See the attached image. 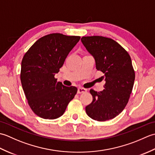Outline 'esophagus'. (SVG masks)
<instances>
[{
  "label": "esophagus",
  "instance_id": "34e87169",
  "mask_svg": "<svg viewBox=\"0 0 155 155\" xmlns=\"http://www.w3.org/2000/svg\"><path fill=\"white\" fill-rule=\"evenodd\" d=\"M87 91V90L86 89V88H78L77 93H78V94H82V93H86Z\"/></svg>",
  "mask_w": 155,
  "mask_h": 155
}]
</instances>
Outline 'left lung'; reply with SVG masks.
<instances>
[{"instance_id": "8db88e82", "label": "left lung", "mask_w": 155, "mask_h": 155, "mask_svg": "<svg viewBox=\"0 0 155 155\" xmlns=\"http://www.w3.org/2000/svg\"><path fill=\"white\" fill-rule=\"evenodd\" d=\"M81 42L94 58L96 68L104 73L103 91L91 89L92 103L86 113L92 119L106 121L118 116L126 107L135 74L127 51L117 42L101 36L83 37Z\"/></svg>"}]
</instances>
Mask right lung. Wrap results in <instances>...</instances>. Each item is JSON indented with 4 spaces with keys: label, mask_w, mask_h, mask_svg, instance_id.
I'll list each match as a JSON object with an SVG mask.
<instances>
[{
    "label": "right lung",
    "mask_w": 155,
    "mask_h": 155,
    "mask_svg": "<svg viewBox=\"0 0 155 155\" xmlns=\"http://www.w3.org/2000/svg\"><path fill=\"white\" fill-rule=\"evenodd\" d=\"M81 37L52 33L39 38L23 57L21 81L32 110L45 119L64 114L77 93L75 87L64 86L54 78Z\"/></svg>",
    "instance_id": "obj_1"
}]
</instances>
